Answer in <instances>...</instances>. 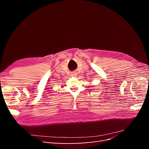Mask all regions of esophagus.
I'll return each mask as SVG.
<instances>
[{
  "label": "esophagus",
  "mask_w": 149,
  "mask_h": 149,
  "mask_svg": "<svg viewBox=\"0 0 149 149\" xmlns=\"http://www.w3.org/2000/svg\"><path fill=\"white\" fill-rule=\"evenodd\" d=\"M71 75H72V76H76V73H73V74H72Z\"/></svg>",
  "instance_id": "1"
}]
</instances>
